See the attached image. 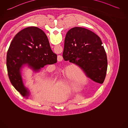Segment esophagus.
I'll return each instance as SVG.
<instances>
[{"label":"esophagus","instance_id":"obj_1","mask_svg":"<svg viewBox=\"0 0 128 128\" xmlns=\"http://www.w3.org/2000/svg\"><path fill=\"white\" fill-rule=\"evenodd\" d=\"M60 59H61V58H60Z\"/></svg>","mask_w":128,"mask_h":128}]
</instances>
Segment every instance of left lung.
Listing matches in <instances>:
<instances>
[{
    "mask_svg": "<svg viewBox=\"0 0 128 128\" xmlns=\"http://www.w3.org/2000/svg\"><path fill=\"white\" fill-rule=\"evenodd\" d=\"M98 36L89 30L74 27L67 32L64 42L63 58L79 67L83 76L72 78L75 90L79 91L85 84L86 77L90 79L91 87L96 88L105 80L108 61L106 52ZM78 94L76 96H78Z\"/></svg>",
    "mask_w": 128,
    "mask_h": 128,
    "instance_id": "1",
    "label": "left lung"
}]
</instances>
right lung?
Listing matches in <instances>:
<instances>
[{
	"label": "right lung",
	"instance_id": "right-lung-1",
	"mask_svg": "<svg viewBox=\"0 0 128 128\" xmlns=\"http://www.w3.org/2000/svg\"><path fill=\"white\" fill-rule=\"evenodd\" d=\"M56 62L57 55L52 50L46 35L36 27H27L18 32L7 54V68L10 83L26 98H34L35 93L40 92L44 85L40 80L34 89L28 88L23 78L24 68L27 67L32 74L36 76L45 65Z\"/></svg>",
	"mask_w": 128,
	"mask_h": 128
}]
</instances>
